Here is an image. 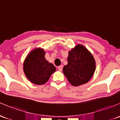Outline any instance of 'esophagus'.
Instances as JSON below:
<instances>
[{
    "instance_id": "1",
    "label": "esophagus",
    "mask_w": 120,
    "mask_h": 120,
    "mask_svg": "<svg viewBox=\"0 0 120 120\" xmlns=\"http://www.w3.org/2000/svg\"><path fill=\"white\" fill-rule=\"evenodd\" d=\"M58 69L60 71H61L63 69V66L62 65H60V66L58 67Z\"/></svg>"
}]
</instances>
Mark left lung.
<instances>
[{"instance_id": "1", "label": "left lung", "mask_w": 120, "mask_h": 120, "mask_svg": "<svg viewBox=\"0 0 120 120\" xmlns=\"http://www.w3.org/2000/svg\"><path fill=\"white\" fill-rule=\"evenodd\" d=\"M68 64L63 73L69 83L77 86L87 83L94 75L96 61L92 54L81 44H77L68 52Z\"/></svg>"}]
</instances>
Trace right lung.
Instances as JSON below:
<instances>
[{
  "instance_id": "right-lung-1",
  "label": "right lung",
  "mask_w": 120,
  "mask_h": 120,
  "mask_svg": "<svg viewBox=\"0 0 120 120\" xmlns=\"http://www.w3.org/2000/svg\"><path fill=\"white\" fill-rule=\"evenodd\" d=\"M45 52L41 48L34 49L23 63V71L27 78L36 85H43L56 71V68L45 58Z\"/></svg>"
}]
</instances>
